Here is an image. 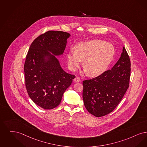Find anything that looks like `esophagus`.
Wrapping results in <instances>:
<instances>
[{"label": "esophagus", "mask_w": 147, "mask_h": 147, "mask_svg": "<svg viewBox=\"0 0 147 147\" xmlns=\"http://www.w3.org/2000/svg\"><path fill=\"white\" fill-rule=\"evenodd\" d=\"M74 82H81V80H80V78L79 77H77L74 79Z\"/></svg>", "instance_id": "34e87169"}]
</instances>
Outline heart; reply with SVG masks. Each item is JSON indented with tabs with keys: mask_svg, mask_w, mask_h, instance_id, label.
I'll return each instance as SVG.
<instances>
[{
	"mask_svg": "<svg viewBox=\"0 0 147 147\" xmlns=\"http://www.w3.org/2000/svg\"><path fill=\"white\" fill-rule=\"evenodd\" d=\"M115 55V49L110 43L93 39L79 43L75 51L67 54V64L71 70L75 71L83 60V73L98 76L107 69Z\"/></svg>",
	"mask_w": 147,
	"mask_h": 147,
	"instance_id": "obj_1",
	"label": "heart"
}]
</instances>
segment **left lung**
Here are the masks:
<instances>
[{
    "mask_svg": "<svg viewBox=\"0 0 147 147\" xmlns=\"http://www.w3.org/2000/svg\"><path fill=\"white\" fill-rule=\"evenodd\" d=\"M130 74V59L123 47L121 57L111 69L83 81V102L88 111L96 117L112 112L129 87Z\"/></svg>",
    "mask_w": 147,
    "mask_h": 147,
    "instance_id": "8db88e82",
    "label": "left lung"
}]
</instances>
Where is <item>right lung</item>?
<instances>
[{
  "label": "right lung",
  "mask_w": 147,
  "mask_h": 147,
  "mask_svg": "<svg viewBox=\"0 0 147 147\" xmlns=\"http://www.w3.org/2000/svg\"><path fill=\"white\" fill-rule=\"evenodd\" d=\"M70 36L67 32L49 31L33 41L27 54L26 88L33 102L45 109L59 105L65 91L75 77L62 69L56 57L63 54Z\"/></svg>",
  "instance_id": "1"
}]
</instances>
